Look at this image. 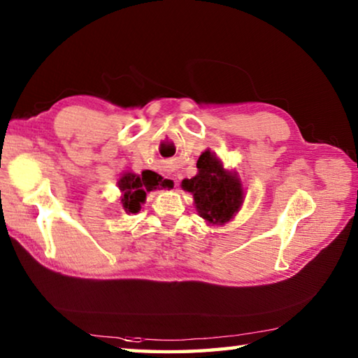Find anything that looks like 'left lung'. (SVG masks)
Returning a JSON list of instances; mask_svg holds the SVG:
<instances>
[{
  "mask_svg": "<svg viewBox=\"0 0 358 358\" xmlns=\"http://www.w3.org/2000/svg\"><path fill=\"white\" fill-rule=\"evenodd\" d=\"M181 188L191 192L197 212L210 224L228 223L243 202L241 180L226 170L210 150L203 151L197 161L196 177L185 178Z\"/></svg>",
  "mask_w": 358,
  "mask_h": 358,
  "instance_id": "8db88e82",
  "label": "left lung"
}]
</instances>
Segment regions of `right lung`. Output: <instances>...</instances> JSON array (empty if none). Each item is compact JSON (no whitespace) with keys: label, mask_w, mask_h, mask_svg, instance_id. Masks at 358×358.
I'll list each match as a JSON object with an SVG mask.
<instances>
[{"label":"right lung","mask_w":358,"mask_h":358,"mask_svg":"<svg viewBox=\"0 0 358 358\" xmlns=\"http://www.w3.org/2000/svg\"><path fill=\"white\" fill-rule=\"evenodd\" d=\"M119 189H121V203L127 213H137L141 208V203L146 199V192L152 189L167 188L169 181L162 180L161 175L151 170H145L141 175L127 172L124 173L117 181Z\"/></svg>","instance_id":"right-lung-1"}]
</instances>
